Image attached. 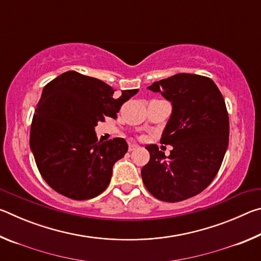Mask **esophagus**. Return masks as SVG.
<instances>
[{
    "mask_svg": "<svg viewBox=\"0 0 261 261\" xmlns=\"http://www.w3.org/2000/svg\"><path fill=\"white\" fill-rule=\"evenodd\" d=\"M139 146L137 144H129V151H134V149H137Z\"/></svg>",
    "mask_w": 261,
    "mask_h": 261,
    "instance_id": "34e87169",
    "label": "esophagus"
}]
</instances>
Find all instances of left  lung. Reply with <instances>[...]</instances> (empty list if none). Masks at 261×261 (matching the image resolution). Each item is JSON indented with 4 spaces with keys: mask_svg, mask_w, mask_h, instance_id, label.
I'll use <instances>...</instances> for the list:
<instances>
[{
    "mask_svg": "<svg viewBox=\"0 0 261 261\" xmlns=\"http://www.w3.org/2000/svg\"><path fill=\"white\" fill-rule=\"evenodd\" d=\"M170 101L171 114L161 143L170 155L147 145L149 161L141 169L145 187L158 199L177 202L200 193L218 174L229 141L223 96L208 77L178 73L147 87Z\"/></svg>",
    "mask_w": 261,
    "mask_h": 261,
    "instance_id": "1",
    "label": "left lung"
}]
</instances>
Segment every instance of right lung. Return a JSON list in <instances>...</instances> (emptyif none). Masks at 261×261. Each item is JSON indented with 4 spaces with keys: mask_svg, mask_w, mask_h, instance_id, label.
<instances>
[{
    "mask_svg": "<svg viewBox=\"0 0 261 261\" xmlns=\"http://www.w3.org/2000/svg\"><path fill=\"white\" fill-rule=\"evenodd\" d=\"M100 79L67 71L43 87L30 134V147L43 179L74 200L94 198L108 187L113 166L127 152L123 138L98 141L95 126L116 118L138 88L115 93Z\"/></svg>",
    "mask_w": 261,
    "mask_h": 261,
    "instance_id": "obj_1",
    "label": "right lung"
}]
</instances>
